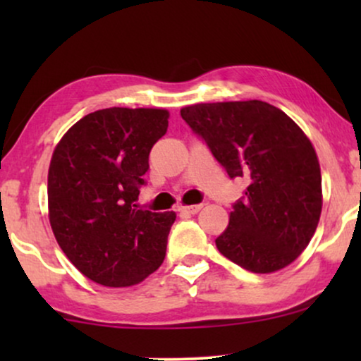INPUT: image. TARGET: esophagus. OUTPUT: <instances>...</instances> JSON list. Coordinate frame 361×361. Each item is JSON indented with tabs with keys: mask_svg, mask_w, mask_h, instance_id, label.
<instances>
[{
	"mask_svg": "<svg viewBox=\"0 0 361 361\" xmlns=\"http://www.w3.org/2000/svg\"><path fill=\"white\" fill-rule=\"evenodd\" d=\"M202 209V204L199 205H182L179 207V212H182V214H189V215H194L197 214Z\"/></svg>",
	"mask_w": 361,
	"mask_h": 361,
	"instance_id": "1",
	"label": "esophagus"
}]
</instances>
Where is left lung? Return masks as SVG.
Segmentation results:
<instances>
[{
	"mask_svg": "<svg viewBox=\"0 0 361 361\" xmlns=\"http://www.w3.org/2000/svg\"><path fill=\"white\" fill-rule=\"evenodd\" d=\"M180 116L231 179L248 182L215 240L220 253L251 273L289 266L307 248L322 212L317 152L305 133L261 100L195 103Z\"/></svg>",
	"mask_w": 361,
	"mask_h": 361,
	"instance_id": "left-lung-1",
	"label": "left lung"
}]
</instances>
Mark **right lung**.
I'll use <instances>...</instances> for the list:
<instances>
[{
    "mask_svg": "<svg viewBox=\"0 0 361 361\" xmlns=\"http://www.w3.org/2000/svg\"><path fill=\"white\" fill-rule=\"evenodd\" d=\"M167 120L164 108H105L68 128L52 152L49 221L71 263L93 283L135 286L164 261L176 214L142 210L136 200Z\"/></svg>",
    "mask_w": 361,
    "mask_h": 361,
    "instance_id": "right-lung-1",
    "label": "right lung"
}]
</instances>
